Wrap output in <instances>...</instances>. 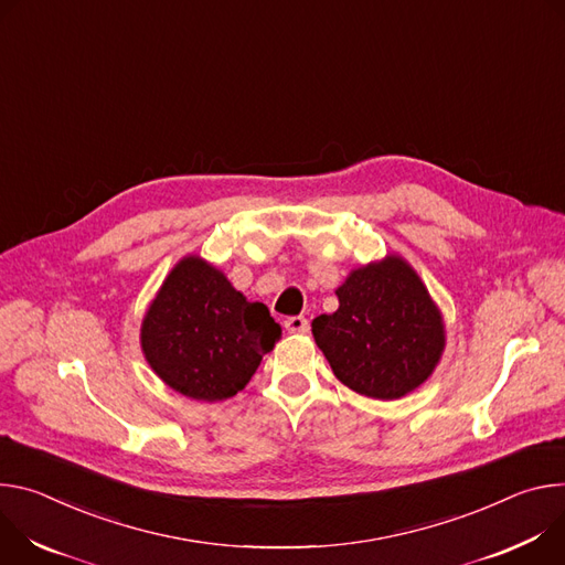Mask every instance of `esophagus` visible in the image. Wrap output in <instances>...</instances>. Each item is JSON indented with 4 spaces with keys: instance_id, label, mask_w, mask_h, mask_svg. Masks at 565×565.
I'll use <instances>...</instances> for the list:
<instances>
[{
    "instance_id": "obj_1",
    "label": "esophagus",
    "mask_w": 565,
    "mask_h": 565,
    "mask_svg": "<svg viewBox=\"0 0 565 565\" xmlns=\"http://www.w3.org/2000/svg\"><path fill=\"white\" fill-rule=\"evenodd\" d=\"M285 330L289 334H307L309 321L305 317H289V319H285Z\"/></svg>"
}]
</instances>
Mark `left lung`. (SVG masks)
<instances>
[{
	"instance_id": "left-lung-1",
	"label": "left lung",
	"mask_w": 565,
	"mask_h": 565,
	"mask_svg": "<svg viewBox=\"0 0 565 565\" xmlns=\"http://www.w3.org/2000/svg\"><path fill=\"white\" fill-rule=\"evenodd\" d=\"M339 309L311 321L337 380L372 399H399L422 386L445 352V323L415 269L386 256L350 271Z\"/></svg>"
}]
</instances>
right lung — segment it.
<instances>
[{
	"instance_id": "obj_1",
	"label": "right lung",
	"mask_w": 565,
	"mask_h": 565,
	"mask_svg": "<svg viewBox=\"0 0 565 565\" xmlns=\"http://www.w3.org/2000/svg\"><path fill=\"white\" fill-rule=\"evenodd\" d=\"M282 330L200 256L181 258L141 323V350L166 386L198 402L233 397Z\"/></svg>"
}]
</instances>
